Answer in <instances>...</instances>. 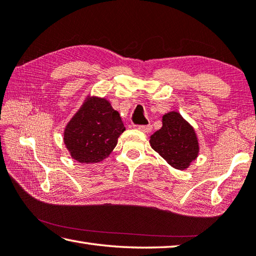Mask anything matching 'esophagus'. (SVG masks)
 Here are the masks:
<instances>
[{
  "label": "esophagus",
  "instance_id": "esophagus-1",
  "mask_svg": "<svg viewBox=\"0 0 256 256\" xmlns=\"http://www.w3.org/2000/svg\"><path fill=\"white\" fill-rule=\"evenodd\" d=\"M138 128L140 131H142L144 133H150L152 131V125L151 124H148V125H138Z\"/></svg>",
  "mask_w": 256,
  "mask_h": 256
}]
</instances>
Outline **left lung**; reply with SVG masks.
Here are the masks:
<instances>
[{
    "instance_id": "obj_1",
    "label": "left lung",
    "mask_w": 256,
    "mask_h": 256,
    "mask_svg": "<svg viewBox=\"0 0 256 256\" xmlns=\"http://www.w3.org/2000/svg\"><path fill=\"white\" fill-rule=\"evenodd\" d=\"M162 122L163 126L150 140L152 148L174 168H188L198 154L194 128L178 112L163 115Z\"/></svg>"
}]
</instances>
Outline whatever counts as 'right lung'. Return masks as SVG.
Returning a JSON list of instances; mask_svg holds the SVG:
<instances>
[{"mask_svg":"<svg viewBox=\"0 0 256 256\" xmlns=\"http://www.w3.org/2000/svg\"><path fill=\"white\" fill-rule=\"evenodd\" d=\"M124 131L121 116L110 102L92 98L84 102L68 123L64 143L78 162L96 163L108 156Z\"/></svg>","mask_w":256,"mask_h":256,"instance_id":"obj_1","label":"right lung"}]
</instances>
